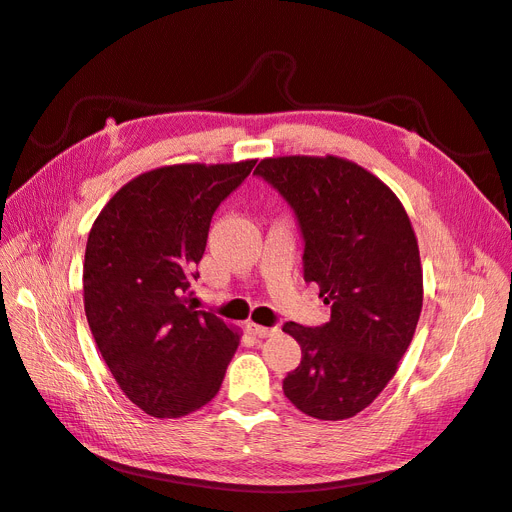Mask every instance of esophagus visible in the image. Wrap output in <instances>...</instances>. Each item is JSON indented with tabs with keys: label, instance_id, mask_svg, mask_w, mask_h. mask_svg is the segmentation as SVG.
Instances as JSON below:
<instances>
[{
	"label": "esophagus",
	"instance_id": "esophagus-1",
	"mask_svg": "<svg viewBox=\"0 0 512 512\" xmlns=\"http://www.w3.org/2000/svg\"><path fill=\"white\" fill-rule=\"evenodd\" d=\"M248 331H251L255 337H272V335H277L279 333V329L277 326H259V324H255V322H248V326H246Z\"/></svg>",
	"mask_w": 512,
	"mask_h": 512
}]
</instances>
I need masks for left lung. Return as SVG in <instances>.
<instances>
[{"label": "left lung", "mask_w": 512, "mask_h": 512, "mask_svg": "<svg viewBox=\"0 0 512 512\" xmlns=\"http://www.w3.org/2000/svg\"><path fill=\"white\" fill-rule=\"evenodd\" d=\"M255 175L294 209L305 281L331 305V320L316 329L283 326L303 350L283 381L285 398L316 419L355 417L396 374L422 313L411 220L389 186L344 157H266Z\"/></svg>", "instance_id": "1"}]
</instances>
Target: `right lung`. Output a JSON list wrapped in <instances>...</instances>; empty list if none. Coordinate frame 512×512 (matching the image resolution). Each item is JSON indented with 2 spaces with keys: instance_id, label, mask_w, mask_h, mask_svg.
<instances>
[{
  "instance_id": "obj_1",
  "label": "right lung",
  "mask_w": 512,
  "mask_h": 512,
  "mask_svg": "<svg viewBox=\"0 0 512 512\" xmlns=\"http://www.w3.org/2000/svg\"><path fill=\"white\" fill-rule=\"evenodd\" d=\"M255 160L173 164L116 192L88 233L84 309L125 396L153 417H183L212 400L240 333L196 311L192 281L216 207Z\"/></svg>"
}]
</instances>
